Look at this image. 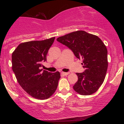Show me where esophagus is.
<instances>
[{
    "label": "esophagus",
    "instance_id": "34e87169",
    "mask_svg": "<svg viewBox=\"0 0 124 124\" xmlns=\"http://www.w3.org/2000/svg\"><path fill=\"white\" fill-rule=\"evenodd\" d=\"M69 74V72H62V75H63V76H67Z\"/></svg>",
    "mask_w": 124,
    "mask_h": 124
}]
</instances>
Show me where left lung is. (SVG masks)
<instances>
[{
	"mask_svg": "<svg viewBox=\"0 0 124 124\" xmlns=\"http://www.w3.org/2000/svg\"><path fill=\"white\" fill-rule=\"evenodd\" d=\"M58 42L73 51L78 59H83V73H76L78 80L73 86L79 94L94 93L103 83L108 68L107 49L97 35L85 31H77L60 37Z\"/></svg>",
	"mask_w": 124,
	"mask_h": 124,
	"instance_id": "1",
	"label": "left lung"
}]
</instances>
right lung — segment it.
Here are the masks:
<instances>
[{
	"mask_svg": "<svg viewBox=\"0 0 124 124\" xmlns=\"http://www.w3.org/2000/svg\"><path fill=\"white\" fill-rule=\"evenodd\" d=\"M55 38L21 43L12 54V69L18 83L35 99H47L57 89L60 73L39 69Z\"/></svg>",
	"mask_w": 124,
	"mask_h": 124,
	"instance_id": "1",
	"label": "right lung"
}]
</instances>
